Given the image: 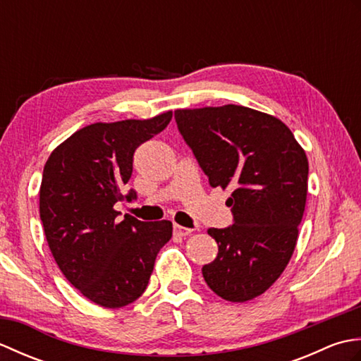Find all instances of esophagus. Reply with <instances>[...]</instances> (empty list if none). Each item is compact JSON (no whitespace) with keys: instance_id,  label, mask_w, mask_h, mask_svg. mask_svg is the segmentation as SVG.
<instances>
[{"instance_id":"34e87169","label":"esophagus","mask_w":361,"mask_h":361,"mask_svg":"<svg viewBox=\"0 0 361 361\" xmlns=\"http://www.w3.org/2000/svg\"><path fill=\"white\" fill-rule=\"evenodd\" d=\"M190 233H192V229H190V228H185V226L178 225V224H175V225H173V235L186 237V235H189Z\"/></svg>"}]
</instances>
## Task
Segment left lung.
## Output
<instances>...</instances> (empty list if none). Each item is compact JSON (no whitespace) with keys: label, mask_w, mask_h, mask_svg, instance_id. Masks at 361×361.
<instances>
[{"label":"left lung","mask_w":361,"mask_h":361,"mask_svg":"<svg viewBox=\"0 0 361 361\" xmlns=\"http://www.w3.org/2000/svg\"><path fill=\"white\" fill-rule=\"evenodd\" d=\"M180 133L212 188L231 189L234 225L211 228L219 255L203 267L214 293L245 302L270 288L298 242L309 161L278 118L242 105L175 110Z\"/></svg>","instance_id":"left-lung-1"}]
</instances>
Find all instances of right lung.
<instances>
[{
	"label": "right lung",
	"instance_id": "add662e5",
	"mask_svg": "<svg viewBox=\"0 0 361 361\" xmlns=\"http://www.w3.org/2000/svg\"><path fill=\"white\" fill-rule=\"evenodd\" d=\"M172 119L94 122L52 150L43 169L40 219L49 250L65 278L90 301L119 309L147 288L172 221H141L114 209L133 172V153Z\"/></svg>",
	"mask_w": 361,
	"mask_h": 361
}]
</instances>
